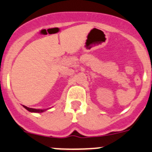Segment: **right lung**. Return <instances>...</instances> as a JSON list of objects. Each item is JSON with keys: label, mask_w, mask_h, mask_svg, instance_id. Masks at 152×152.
<instances>
[{"label": "right lung", "mask_w": 152, "mask_h": 152, "mask_svg": "<svg viewBox=\"0 0 152 152\" xmlns=\"http://www.w3.org/2000/svg\"><path fill=\"white\" fill-rule=\"evenodd\" d=\"M23 107L25 109H26L29 112H33V113H42L44 111V110H37V109H33V108H29V107H26V106H23Z\"/></svg>", "instance_id": "add662e5"}]
</instances>
